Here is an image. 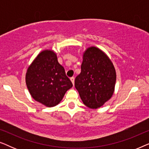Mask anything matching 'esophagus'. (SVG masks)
Here are the masks:
<instances>
[{
    "label": "esophagus",
    "mask_w": 149,
    "mask_h": 149,
    "mask_svg": "<svg viewBox=\"0 0 149 149\" xmlns=\"http://www.w3.org/2000/svg\"><path fill=\"white\" fill-rule=\"evenodd\" d=\"M70 81H71V82L72 83V85H74V77H71Z\"/></svg>",
    "instance_id": "obj_1"
}]
</instances>
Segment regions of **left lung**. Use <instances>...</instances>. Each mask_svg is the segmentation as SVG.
<instances>
[{
  "label": "left lung",
  "instance_id": "1",
  "mask_svg": "<svg viewBox=\"0 0 149 149\" xmlns=\"http://www.w3.org/2000/svg\"><path fill=\"white\" fill-rule=\"evenodd\" d=\"M81 72L74 81L75 88L86 107L96 109L113 96L116 71L109 56L96 47H88L83 55Z\"/></svg>",
  "mask_w": 149,
  "mask_h": 149
}]
</instances>
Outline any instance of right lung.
I'll return each instance as SVG.
<instances>
[{
  "instance_id": "add662e5",
  "label": "right lung",
  "mask_w": 149,
  "mask_h": 149,
  "mask_svg": "<svg viewBox=\"0 0 149 149\" xmlns=\"http://www.w3.org/2000/svg\"><path fill=\"white\" fill-rule=\"evenodd\" d=\"M26 83L31 96L47 107L58 105L72 87L53 50L42 51L28 68Z\"/></svg>"
}]
</instances>
